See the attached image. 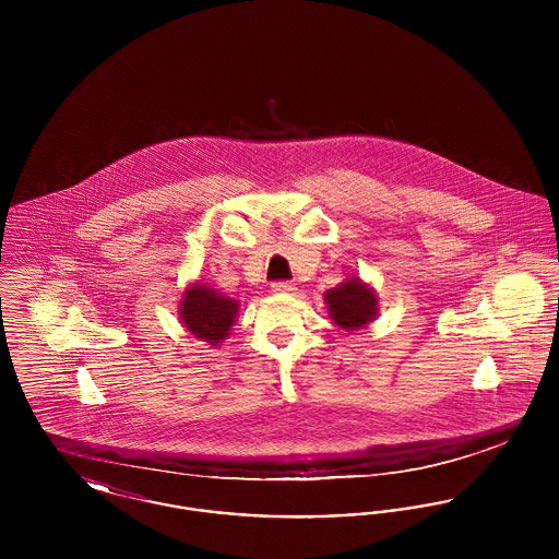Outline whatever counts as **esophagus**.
Masks as SVG:
<instances>
[{"instance_id":"34e87169","label":"esophagus","mask_w":559,"mask_h":559,"mask_svg":"<svg viewBox=\"0 0 559 559\" xmlns=\"http://www.w3.org/2000/svg\"><path fill=\"white\" fill-rule=\"evenodd\" d=\"M272 292L274 293H293L295 292V285L289 281H276L272 283Z\"/></svg>"}]
</instances>
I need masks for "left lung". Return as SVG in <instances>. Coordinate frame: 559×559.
I'll return each instance as SVG.
<instances>
[{
	"label": "left lung",
	"instance_id": "8db88e82",
	"mask_svg": "<svg viewBox=\"0 0 559 559\" xmlns=\"http://www.w3.org/2000/svg\"><path fill=\"white\" fill-rule=\"evenodd\" d=\"M324 301L329 306L331 319L346 331L362 329L374 319V312H377L374 293L367 289V285H362L358 278H349L340 287L326 292Z\"/></svg>",
	"mask_w": 559,
	"mask_h": 559
}]
</instances>
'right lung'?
<instances>
[{"label": "right lung", "instance_id": "add662e5", "mask_svg": "<svg viewBox=\"0 0 559 559\" xmlns=\"http://www.w3.org/2000/svg\"><path fill=\"white\" fill-rule=\"evenodd\" d=\"M180 306V317L188 331L213 346L219 344V340H226L239 312V304L235 299H228L203 285L188 287Z\"/></svg>", "mask_w": 559, "mask_h": 559}]
</instances>
